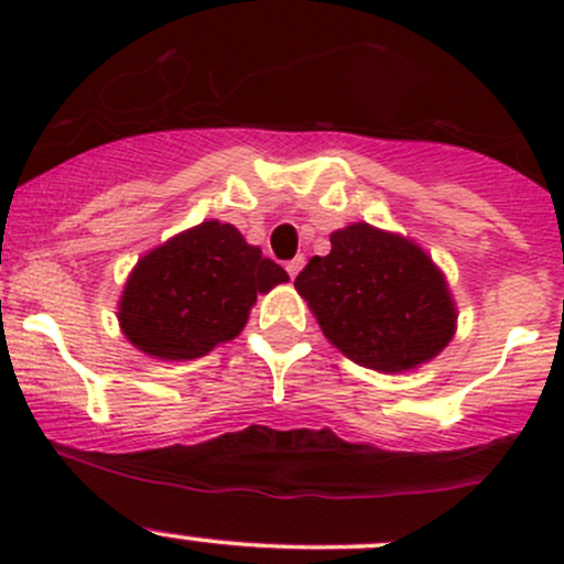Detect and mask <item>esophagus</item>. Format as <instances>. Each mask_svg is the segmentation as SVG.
<instances>
[{
    "mask_svg": "<svg viewBox=\"0 0 564 564\" xmlns=\"http://www.w3.org/2000/svg\"><path fill=\"white\" fill-rule=\"evenodd\" d=\"M303 264H305V259H303V256H297V259L286 261V272H289V275H292V278H297V272L303 270Z\"/></svg>",
    "mask_w": 564,
    "mask_h": 564,
    "instance_id": "esophagus-1",
    "label": "esophagus"
}]
</instances>
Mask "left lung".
I'll list each match as a JSON object with an SVG mask.
<instances>
[{"label": "left lung", "instance_id": "8db88e82", "mask_svg": "<svg viewBox=\"0 0 564 564\" xmlns=\"http://www.w3.org/2000/svg\"><path fill=\"white\" fill-rule=\"evenodd\" d=\"M294 289L324 338L357 366L401 373L434 360L456 335V303L445 272L409 237L349 224L329 235Z\"/></svg>", "mask_w": 564, "mask_h": 564}]
</instances>
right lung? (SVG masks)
<instances>
[{
	"mask_svg": "<svg viewBox=\"0 0 564 564\" xmlns=\"http://www.w3.org/2000/svg\"><path fill=\"white\" fill-rule=\"evenodd\" d=\"M286 281V270L235 226L204 220L135 261L119 297V329L155 360H196L242 333L256 294Z\"/></svg>",
	"mask_w": 564,
	"mask_h": 564,
	"instance_id": "1",
	"label": "right lung"
}]
</instances>
